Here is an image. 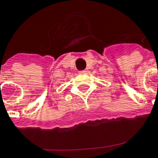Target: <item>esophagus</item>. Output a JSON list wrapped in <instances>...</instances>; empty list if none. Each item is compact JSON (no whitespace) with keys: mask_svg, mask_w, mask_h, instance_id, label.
Segmentation results:
<instances>
[{"mask_svg":"<svg viewBox=\"0 0 158 158\" xmlns=\"http://www.w3.org/2000/svg\"><path fill=\"white\" fill-rule=\"evenodd\" d=\"M86 73V70H82L79 72V73Z\"/></svg>","mask_w":158,"mask_h":158,"instance_id":"34e87169","label":"esophagus"}]
</instances>
